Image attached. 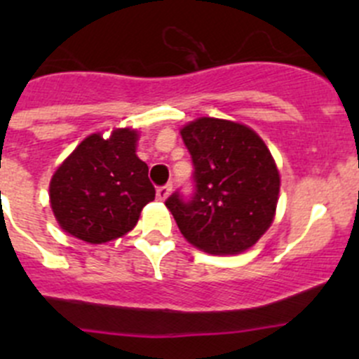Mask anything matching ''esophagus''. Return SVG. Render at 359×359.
Listing matches in <instances>:
<instances>
[{"label":"esophagus","instance_id":"34e87169","mask_svg":"<svg viewBox=\"0 0 359 359\" xmlns=\"http://www.w3.org/2000/svg\"><path fill=\"white\" fill-rule=\"evenodd\" d=\"M170 191H172V186H170V184L158 187V189H156V198H158L159 201H165L166 198L170 196Z\"/></svg>","mask_w":359,"mask_h":359}]
</instances>
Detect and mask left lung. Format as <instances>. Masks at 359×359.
<instances>
[{"mask_svg":"<svg viewBox=\"0 0 359 359\" xmlns=\"http://www.w3.org/2000/svg\"><path fill=\"white\" fill-rule=\"evenodd\" d=\"M193 158L194 194L165 201L180 233L212 255H234L269 229L280 172L264 140L241 123L200 118L180 130Z\"/></svg>","mask_w":359,"mask_h":359,"instance_id":"1","label":"left lung"}]
</instances>
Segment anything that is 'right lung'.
Listing matches in <instances>:
<instances>
[{
	"label": "right lung",
	"mask_w": 359,
	"mask_h": 359,
	"mask_svg": "<svg viewBox=\"0 0 359 359\" xmlns=\"http://www.w3.org/2000/svg\"><path fill=\"white\" fill-rule=\"evenodd\" d=\"M139 133L118 128L86 137L50 180V205L66 233L92 245L107 243L135 227L154 200L149 168L135 154Z\"/></svg>",
	"instance_id": "add662e5"
}]
</instances>
